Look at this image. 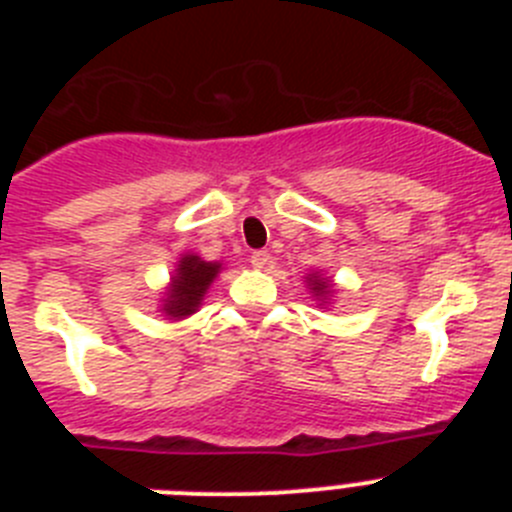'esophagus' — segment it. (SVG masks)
I'll return each mask as SVG.
<instances>
[{
  "mask_svg": "<svg viewBox=\"0 0 512 512\" xmlns=\"http://www.w3.org/2000/svg\"><path fill=\"white\" fill-rule=\"evenodd\" d=\"M269 251H253L251 253V266L253 269H264L266 264H269Z\"/></svg>",
  "mask_w": 512,
  "mask_h": 512,
  "instance_id": "esophagus-1",
  "label": "esophagus"
}]
</instances>
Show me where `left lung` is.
Segmentation results:
<instances>
[{
  "mask_svg": "<svg viewBox=\"0 0 512 512\" xmlns=\"http://www.w3.org/2000/svg\"><path fill=\"white\" fill-rule=\"evenodd\" d=\"M312 284H315V287H312V289H315V292H325V282L315 279V282H312Z\"/></svg>",
  "mask_w": 512,
  "mask_h": 512,
  "instance_id": "left-lung-1",
  "label": "left lung"
}]
</instances>
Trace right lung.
I'll return each mask as SVG.
<instances>
[{
  "mask_svg": "<svg viewBox=\"0 0 512 512\" xmlns=\"http://www.w3.org/2000/svg\"><path fill=\"white\" fill-rule=\"evenodd\" d=\"M217 271H220V264L202 261L200 256H184L179 261V269H176L174 284H171L169 300H166L164 310L169 312L171 318L192 315L200 307L207 287L217 277Z\"/></svg>",
  "mask_w": 512,
  "mask_h": 512,
  "instance_id": "obj_1",
  "label": "right lung"
}]
</instances>
